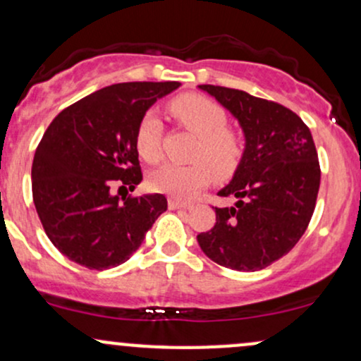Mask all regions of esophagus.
I'll use <instances>...</instances> for the list:
<instances>
[{
    "mask_svg": "<svg viewBox=\"0 0 361 361\" xmlns=\"http://www.w3.org/2000/svg\"><path fill=\"white\" fill-rule=\"evenodd\" d=\"M168 205H169V209H188L190 207V204H187V202H183L180 199H169Z\"/></svg>",
    "mask_w": 361,
    "mask_h": 361,
    "instance_id": "obj_1",
    "label": "esophagus"
}]
</instances>
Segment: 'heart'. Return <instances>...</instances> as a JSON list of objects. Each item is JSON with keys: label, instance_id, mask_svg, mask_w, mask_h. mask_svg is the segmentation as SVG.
<instances>
[{"label": "heart", "instance_id": "b5f03b06", "mask_svg": "<svg viewBox=\"0 0 361 361\" xmlns=\"http://www.w3.org/2000/svg\"><path fill=\"white\" fill-rule=\"evenodd\" d=\"M169 113L185 130L197 135L192 150V164H162L150 176L154 190L168 195L188 199L217 178H228L238 168L243 156L240 133L226 126V111L212 99L185 94L169 102ZM162 123L154 111L142 116L135 132L137 152L147 162L161 157Z\"/></svg>", "mask_w": 361, "mask_h": 361}]
</instances>
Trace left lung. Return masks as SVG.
<instances>
[{
  "label": "left lung",
  "instance_id": "obj_1",
  "mask_svg": "<svg viewBox=\"0 0 361 361\" xmlns=\"http://www.w3.org/2000/svg\"><path fill=\"white\" fill-rule=\"evenodd\" d=\"M240 123L245 150L233 180L217 192L236 197L216 207V224L197 236L223 267L253 272L286 255L312 219L320 166L310 130L298 114L243 90L199 85Z\"/></svg>",
  "mask_w": 361,
  "mask_h": 361
}]
</instances>
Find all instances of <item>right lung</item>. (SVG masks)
<instances>
[{"label": "right lung", "mask_w": 361, "mask_h": 361, "mask_svg": "<svg viewBox=\"0 0 361 361\" xmlns=\"http://www.w3.org/2000/svg\"><path fill=\"white\" fill-rule=\"evenodd\" d=\"M180 82H125L80 99L47 126L32 162V197L47 238L87 269L116 267L138 250L168 209L161 193L133 192L142 181L135 132L157 99ZM118 190V192H120Z\"/></svg>", "instance_id": "obj_1"}]
</instances>
